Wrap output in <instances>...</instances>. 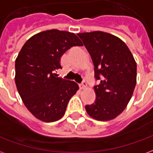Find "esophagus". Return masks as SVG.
I'll return each mask as SVG.
<instances>
[{
  "mask_svg": "<svg viewBox=\"0 0 153 153\" xmlns=\"http://www.w3.org/2000/svg\"><path fill=\"white\" fill-rule=\"evenodd\" d=\"M79 88L80 89H85L87 88V83L85 82V81H83V83H81V84H79Z\"/></svg>",
  "mask_w": 153,
  "mask_h": 153,
  "instance_id": "34e87169",
  "label": "esophagus"
}]
</instances>
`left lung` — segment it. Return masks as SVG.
Here are the masks:
<instances>
[{
	"label": "left lung",
	"instance_id": "left-lung-1",
	"mask_svg": "<svg viewBox=\"0 0 153 153\" xmlns=\"http://www.w3.org/2000/svg\"><path fill=\"white\" fill-rule=\"evenodd\" d=\"M91 55L95 78V102L87 113L100 121L117 117L131 99L137 82V64L127 45L115 35L101 31L78 33Z\"/></svg>",
	"mask_w": 153,
	"mask_h": 153
}]
</instances>
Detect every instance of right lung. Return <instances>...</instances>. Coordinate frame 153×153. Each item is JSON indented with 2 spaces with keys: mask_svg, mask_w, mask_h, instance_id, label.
<instances>
[{
  "mask_svg": "<svg viewBox=\"0 0 153 153\" xmlns=\"http://www.w3.org/2000/svg\"><path fill=\"white\" fill-rule=\"evenodd\" d=\"M74 46H83L73 33L51 29L29 38L15 60V84L27 109L42 121L63 117L70 98L79 90L74 81L56 77L60 58Z\"/></svg>",
  "mask_w": 153,
  "mask_h": 153,
  "instance_id": "add662e5",
  "label": "right lung"
}]
</instances>
